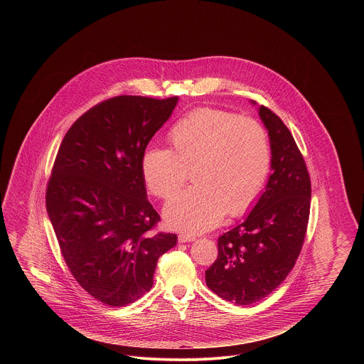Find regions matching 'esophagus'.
Masks as SVG:
<instances>
[{
	"label": "esophagus",
	"mask_w": 364,
	"mask_h": 364,
	"mask_svg": "<svg viewBox=\"0 0 364 364\" xmlns=\"http://www.w3.org/2000/svg\"><path fill=\"white\" fill-rule=\"evenodd\" d=\"M178 240H179V242H191V241H195V240H196V237H195V235H192V234L181 232V234L178 235Z\"/></svg>",
	"instance_id": "1"
}]
</instances>
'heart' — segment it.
<instances>
[{"label": "heart", "mask_w": 364, "mask_h": 364, "mask_svg": "<svg viewBox=\"0 0 364 364\" xmlns=\"http://www.w3.org/2000/svg\"><path fill=\"white\" fill-rule=\"evenodd\" d=\"M169 150L151 147L141 156L147 191L169 199L192 171L193 188L165 206V218L185 231L200 232L254 208L272 166L267 132L258 120L234 112L200 107L179 119L168 132Z\"/></svg>", "instance_id": "heart-1"}]
</instances>
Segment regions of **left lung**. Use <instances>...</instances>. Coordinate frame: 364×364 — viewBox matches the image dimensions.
<instances>
[{
    "label": "left lung",
    "mask_w": 364,
    "mask_h": 364,
    "mask_svg": "<svg viewBox=\"0 0 364 364\" xmlns=\"http://www.w3.org/2000/svg\"><path fill=\"white\" fill-rule=\"evenodd\" d=\"M259 116L272 149V173L250 215L223 234L218 257L206 270L208 287L218 297L250 306L269 296L299 258L311 206V181L290 130L266 106Z\"/></svg>",
    "instance_id": "left-lung-1"
}]
</instances>
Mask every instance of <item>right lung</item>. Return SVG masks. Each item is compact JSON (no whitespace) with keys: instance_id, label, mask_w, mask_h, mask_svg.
<instances>
[{"instance_id":"obj_1","label":"right lung","mask_w":364,"mask_h":364,"mask_svg":"<svg viewBox=\"0 0 364 364\" xmlns=\"http://www.w3.org/2000/svg\"><path fill=\"white\" fill-rule=\"evenodd\" d=\"M178 97L120 95L87 110L65 133L53 164L46 208L61 255L78 284L110 307L153 287L158 258L176 234L156 231L141 156Z\"/></svg>"}]
</instances>
